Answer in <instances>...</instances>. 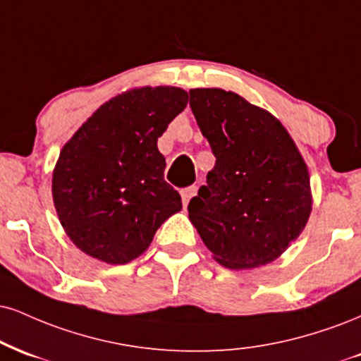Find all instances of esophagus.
Wrapping results in <instances>:
<instances>
[{"instance_id": "esophagus-1", "label": "esophagus", "mask_w": 361, "mask_h": 361, "mask_svg": "<svg viewBox=\"0 0 361 361\" xmlns=\"http://www.w3.org/2000/svg\"><path fill=\"white\" fill-rule=\"evenodd\" d=\"M197 195V186H188V188L181 190V200H183V205H188V202Z\"/></svg>"}]
</instances>
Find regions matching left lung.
Instances as JSON below:
<instances>
[{"mask_svg":"<svg viewBox=\"0 0 361 361\" xmlns=\"http://www.w3.org/2000/svg\"><path fill=\"white\" fill-rule=\"evenodd\" d=\"M190 107L216 161L188 216L220 266L274 262L306 227L310 171L281 121L232 90L192 89Z\"/></svg>","mask_w":361,"mask_h":361,"instance_id":"8db88e82","label":"left lung"}]
</instances>
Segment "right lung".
I'll return each mask as SVG.
<instances>
[{"mask_svg": "<svg viewBox=\"0 0 361 361\" xmlns=\"http://www.w3.org/2000/svg\"><path fill=\"white\" fill-rule=\"evenodd\" d=\"M186 104L180 87H134L104 102L65 142L51 197L84 254L112 266L131 262L181 210L180 193L164 181L158 137Z\"/></svg>", "mask_w": 361, "mask_h": 361, "instance_id": "1", "label": "right lung"}]
</instances>
